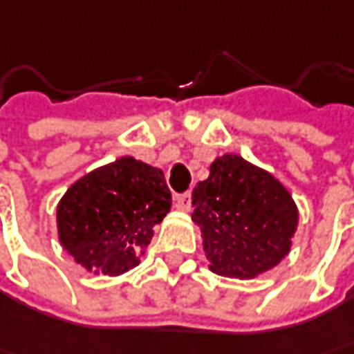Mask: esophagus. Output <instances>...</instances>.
Wrapping results in <instances>:
<instances>
[{"label": "esophagus", "mask_w": 354, "mask_h": 354, "mask_svg": "<svg viewBox=\"0 0 354 354\" xmlns=\"http://www.w3.org/2000/svg\"><path fill=\"white\" fill-rule=\"evenodd\" d=\"M190 204H192L190 194H180V196H176V200H174L176 209H182V212H188V209H190Z\"/></svg>", "instance_id": "obj_1"}]
</instances>
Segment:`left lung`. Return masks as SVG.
Segmentation results:
<instances>
[{"label":"left lung","mask_w":354,"mask_h":354,"mask_svg":"<svg viewBox=\"0 0 354 354\" xmlns=\"http://www.w3.org/2000/svg\"><path fill=\"white\" fill-rule=\"evenodd\" d=\"M192 220L202 232L209 269L254 279L291 250L299 212L283 184L268 170L223 154L192 192Z\"/></svg>","instance_id":"left-lung-1"}]
</instances>
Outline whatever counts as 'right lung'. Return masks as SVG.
I'll return each instance as SVG.
<instances>
[{
	"label": "right lung",
	"instance_id": "1",
	"mask_svg": "<svg viewBox=\"0 0 354 354\" xmlns=\"http://www.w3.org/2000/svg\"><path fill=\"white\" fill-rule=\"evenodd\" d=\"M170 206L160 168L122 156L79 178L61 198L59 241L86 271L122 275L140 263Z\"/></svg>",
	"mask_w": 354,
	"mask_h": 354
}]
</instances>
